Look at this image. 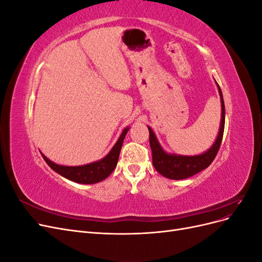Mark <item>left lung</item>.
<instances>
[{
    "instance_id": "8db88e82",
    "label": "left lung",
    "mask_w": 262,
    "mask_h": 262,
    "mask_svg": "<svg viewBox=\"0 0 262 262\" xmlns=\"http://www.w3.org/2000/svg\"><path fill=\"white\" fill-rule=\"evenodd\" d=\"M217 84V83H216ZM217 89L221 97V105H222V119H221V126L220 132L216 138L215 143L209 148L207 152L201 155L195 156H181V155H173L167 154L162 148V146L158 143V141L155 137L152 129L148 128L149 131V146L152 149V160L155 169L166 178L180 180L189 178L195 173L200 172L201 170L209 167L210 164L215 158L221 143L222 139H223L224 133V125H225V106H224V99L222 91L217 84Z\"/></svg>"
}]
</instances>
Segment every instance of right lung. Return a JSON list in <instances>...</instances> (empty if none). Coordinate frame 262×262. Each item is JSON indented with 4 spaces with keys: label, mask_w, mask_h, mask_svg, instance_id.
<instances>
[{
    "label": "right lung",
    "mask_w": 262,
    "mask_h": 262,
    "mask_svg": "<svg viewBox=\"0 0 262 262\" xmlns=\"http://www.w3.org/2000/svg\"><path fill=\"white\" fill-rule=\"evenodd\" d=\"M129 128H125L122 131L120 138L118 139L117 143L114 145V147L108 153V155L98 162L83 166H74V167H72V166H61L58 164H54L53 162L48 160L43 154L41 155L46 163L48 164L54 171H57L61 176L66 177L67 179L74 182H78V184H96V182L106 179L116 168L119 154H120L123 140Z\"/></svg>",
    "instance_id": "obj_1"
}]
</instances>
